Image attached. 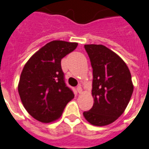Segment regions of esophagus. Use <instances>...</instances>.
<instances>
[{
  "label": "esophagus",
  "instance_id": "obj_1",
  "mask_svg": "<svg viewBox=\"0 0 149 149\" xmlns=\"http://www.w3.org/2000/svg\"><path fill=\"white\" fill-rule=\"evenodd\" d=\"M77 91H78V93L81 94L82 93V91H83V89H82V87L80 86H79L77 87Z\"/></svg>",
  "mask_w": 149,
  "mask_h": 149
}]
</instances>
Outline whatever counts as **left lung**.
Returning <instances> with one entry per match:
<instances>
[{
    "label": "left lung",
    "mask_w": 149,
    "mask_h": 149,
    "mask_svg": "<svg viewBox=\"0 0 149 149\" xmlns=\"http://www.w3.org/2000/svg\"><path fill=\"white\" fill-rule=\"evenodd\" d=\"M93 69V107L83 112L95 126L113 123L123 113L133 92L130 70L120 56L103 45H85Z\"/></svg>",
    "instance_id": "8db88e82"
}]
</instances>
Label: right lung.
I'll use <instances>...</instances> for the list:
<instances>
[{"mask_svg":"<svg viewBox=\"0 0 149 149\" xmlns=\"http://www.w3.org/2000/svg\"><path fill=\"white\" fill-rule=\"evenodd\" d=\"M77 46L76 42L52 41L26 63L19 80L18 93L24 107L35 120L42 123L58 120L74 96L66 85L61 60Z\"/></svg>","mask_w":149,"mask_h":149,"instance_id":"add662e5","label":"right lung"}]
</instances>
